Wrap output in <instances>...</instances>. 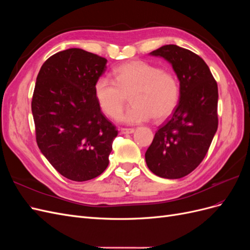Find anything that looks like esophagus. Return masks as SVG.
Wrapping results in <instances>:
<instances>
[{"label": "esophagus", "instance_id": "obj_1", "mask_svg": "<svg viewBox=\"0 0 250 250\" xmlns=\"http://www.w3.org/2000/svg\"><path fill=\"white\" fill-rule=\"evenodd\" d=\"M121 132H122L123 134H129V133H133L134 132V129L133 128H121Z\"/></svg>", "mask_w": 250, "mask_h": 250}]
</instances>
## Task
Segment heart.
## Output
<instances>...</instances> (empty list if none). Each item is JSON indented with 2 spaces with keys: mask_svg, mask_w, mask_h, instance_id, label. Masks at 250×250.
Instances as JSON below:
<instances>
[{
  "mask_svg": "<svg viewBox=\"0 0 250 250\" xmlns=\"http://www.w3.org/2000/svg\"><path fill=\"white\" fill-rule=\"evenodd\" d=\"M113 81L101 77L94 85L95 98L101 110L116 119L130 96L131 106L120 120L128 124L168 118L179 100V83L170 71L143 60H133L116 67Z\"/></svg>",
  "mask_w": 250,
  "mask_h": 250,
  "instance_id": "obj_1",
  "label": "heart"
}]
</instances>
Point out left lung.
I'll list each match as a JSON object with an SVG mask.
<instances>
[{
  "instance_id": "obj_1",
  "label": "left lung",
  "mask_w": 250,
  "mask_h": 250,
  "mask_svg": "<svg viewBox=\"0 0 250 250\" xmlns=\"http://www.w3.org/2000/svg\"><path fill=\"white\" fill-rule=\"evenodd\" d=\"M150 55L171 63L179 80V102L156 131L145 153L155 175L181 178L198 167L218 128V86L204 60L176 44H166Z\"/></svg>"
}]
</instances>
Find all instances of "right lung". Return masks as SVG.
Segmentation results:
<instances>
[{"instance_id": "obj_1", "label": "right lung", "mask_w": 250, "mask_h": 250, "mask_svg": "<svg viewBox=\"0 0 250 250\" xmlns=\"http://www.w3.org/2000/svg\"><path fill=\"white\" fill-rule=\"evenodd\" d=\"M106 63L101 56L72 48L48 58L36 78L31 108L37 145L57 172L74 181L104 172L118 135L94 93Z\"/></svg>"}]
</instances>
